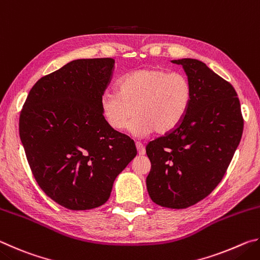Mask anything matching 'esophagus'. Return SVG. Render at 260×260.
<instances>
[{
	"label": "esophagus",
	"instance_id": "1",
	"mask_svg": "<svg viewBox=\"0 0 260 260\" xmlns=\"http://www.w3.org/2000/svg\"><path fill=\"white\" fill-rule=\"evenodd\" d=\"M135 146H136V149H138V153H139L140 156H143L144 153H146V148L143 147V144H142V143L136 142V143H135Z\"/></svg>",
	"mask_w": 260,
	"mask_h": 260
}]
</instances>
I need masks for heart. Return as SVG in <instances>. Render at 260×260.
<instances>
[{
  "label": "heart",
  "instance_id": "1",
  "mask_svg": "<svg viewBox=\"0 0 260 260\" xmlns=\"http://www.w3.org/2000/svg\"><path fill=\"white\" fill-rule=\"evenodd\" d=\"M192 87L181 73L160 68L141 69L127 74L118 83V93L101 99L104 119L114 131L132 124V133L147 136L155 132L165 135L183 121L191 104Z\"/></svg>",
  "mask_w": 260,
  "mask_h": 260
}]
</instances>
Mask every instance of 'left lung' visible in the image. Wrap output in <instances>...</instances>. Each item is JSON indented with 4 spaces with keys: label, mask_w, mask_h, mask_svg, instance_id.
Returning <instances> with one entry per match:
<instances>
[{
    "label": "left lung",
    "mask_w": 260,
    "mask_h": 260,
    "mask_svg": "<svg viewBox=\"0 0 260 260\" xmlns=\"http://www.w3.org/2000/svg\"><path fill=\"white\" fill-rule=\"evenodd\" d=\"M182 65L192 87L187 116L177 128L148 143L149 196L156 204L186 209L210 195L225 175L243 133L237 94L199 59Z\"/></svg>",
    "instance_id": "obj_1"
}]
</instances>
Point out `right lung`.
Masks as SVG:
<instances>
[{
	"label": "right lung",
	"mask_w": 260,
	"mask_h": 260,
	"mask_svg": "<svg viewBox=\"0 0 260 260\" xmlns=\"http://www.w3.org/2000/svg\"><path fill=\"white\" fill-rule=\"evenodd\" d=\"M114 63L70 61L35 83L20 112L19 136L35 180L70 210L103 205L136 156L134 141L111 128L101 108Z\"/></svg>",
	"instance_id": "1"
}]
</instances>
